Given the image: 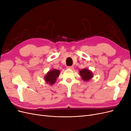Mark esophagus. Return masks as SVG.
I'll return each mask as SVG.
<instances>
[{
	"label": "esophagus",
	"mask_w": 131,
	"mask_h": 131,
	"mask_svg": "<svg viewBox=\"0 0 131 131\" xmlns=\"http://www.w3.org/2000/svg\"><path fill=\"white\" fill-rule=\"evenodd\" d=\"M67 68L69 69H73L74 67L73 66H68V67H67Z\"/></svg>",
	"instance_id": "1"
}]
</instances>
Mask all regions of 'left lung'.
<instances>
[{"mask_svg":"<svg viewBox=\"0 0 131 131\" xmlns=\"http://www.w3.org/2000/svg\"><path fill=\"white\" fill-rule=\"evenodd\" d=\"M80 75L81 77L82 80H84L85 81H89L93 77V74L92 72L90 71L89 69H83L81 70L80 72Z\"/></svg>","mask_w":131,"mask_h":131,"instance_id":"8db88e82","label":"left lung"}]
</instances>
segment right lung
I'll return each mask as SVG.
<instances>
[{
  "label": "right lung",
  "mask_w": 131,
  "mask_h": 131,
  "mask_svg": "<svg viewBox=\"0 0 131 131\" xmlns=\"http://www.w3.org/2000/svg\"><path fill=\"white\" fill-rule=\"evenodd\" d=\"M59 70L57 69H52V70H50L45 75V80L48 84L53 85L56 82L57 78L59 76Z\"/></svg>",
  "instance_id": "1"
}]
</instances>
